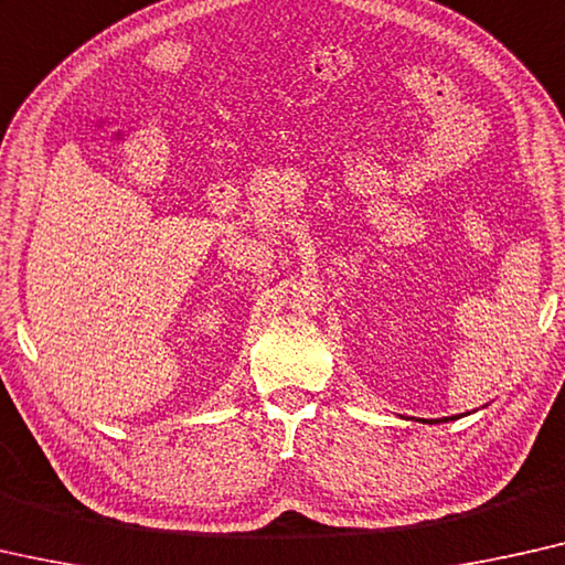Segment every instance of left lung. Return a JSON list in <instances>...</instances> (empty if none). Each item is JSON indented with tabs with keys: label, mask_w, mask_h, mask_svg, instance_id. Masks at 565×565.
I'll list each match as a JSON object with an SVG mask.
<instances>
[{
	"label": "left lung",
	"mask_w": 565,
	"mask_h": 565,
	"mask_svg": "<svg viewBox=\"0 0 565 565\" xmlns=\"http://www.w3.org/2000/svg\"><path fill=\"white\" fill-rule=\"evenodd\" d=\"M444 420H449V418H444Z\"/></svg>",
	"instance_id": "obj_1"
}]
</instances>
